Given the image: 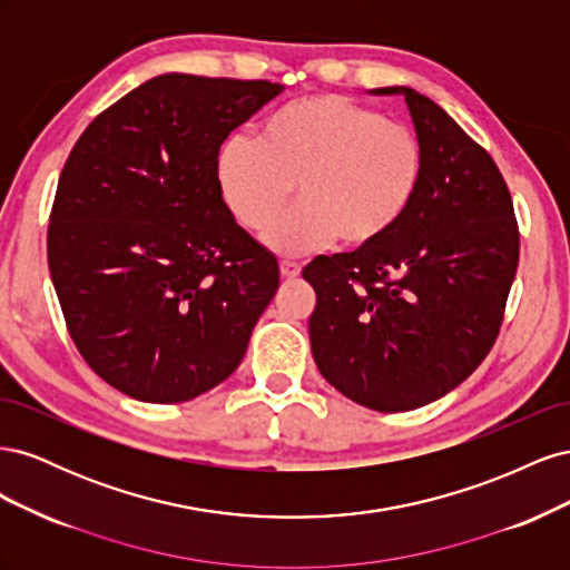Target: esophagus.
I'll return each instance as SVG.
<instances>
[{"label":"esophagus","instance_id":"obj_1","mask_svg":"<svg viewBox=\"0 0 570 570\" xmlns=\"http://www.w3.org/2000/svg\"><path fill=\"white\" fill-rule=\"evenodd\" d=\"M302 273V266L295 262H281V275L285 281H295L297 275Z\"/></svg>","mask_w":570,"mask_h":570}]
</instances>
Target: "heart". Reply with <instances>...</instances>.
Returning a JSON list of instances; mask_svg holds the SVG:
<instances>
[{
    "instance_id": "b5f03b06",
    "label": "heart",
    "mask_w": 570,
    "mask_h": 570,
    "mask_svg": "<svg viewBox=\"0 0 570 570\" xmlns=\"http://www.w3.org/2000/svg\"><path fill=\"white\" fill-rule=\"evenodd\" d=\"M214 176L223 204L245 230H262L287 204L297 206L266 230L278 254L302 256L337 243L366 247L406 214L423 176L411 128L333 92L275 109L256 140L233 135L218 147Z\"/></svg>"
}]
</instances>
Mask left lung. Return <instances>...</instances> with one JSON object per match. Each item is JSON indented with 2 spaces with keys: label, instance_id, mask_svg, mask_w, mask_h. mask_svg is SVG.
Masks as SVG:
<instances>
[{
  "label": "left lung",
  "instance_id": "1",
  "mask_svg": "<svg viewBox=\"0 0 570 570\" xmlns=\"http://www.w3.org/2000/svg\"><path fill=\"white\" fill-rule=\"evenodd\" d=\"M406 99L423 176L402 220L373 245L316 256L308 337L321 375L352 402L396 413L461 385L492 350L521 235L490 154L433 99Z\"/></svg>",
  "mask_w": 570,
  "mask_h": 570
}]
</instances>
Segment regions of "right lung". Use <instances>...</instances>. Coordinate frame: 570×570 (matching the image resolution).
Here are the masks:
<instances>
[{
  "mask_svg": "<svg viewBox=\"0 0 570 570\" xmlns=\"http://www.w3.org/2000/svg\"><path fill=\"white\" fill-rule=\"evenodd\" d=\"M283 88L166 73L101 111L68 154L47 262L68 335L101 381L178 404L239 366L281 283L220 199L230 130Z\"/></svg>",
  "mask_w": 570,
  "mask_h": 570,
  "instance_id": "1",
  "label": "right lung"
}]
</instances>
